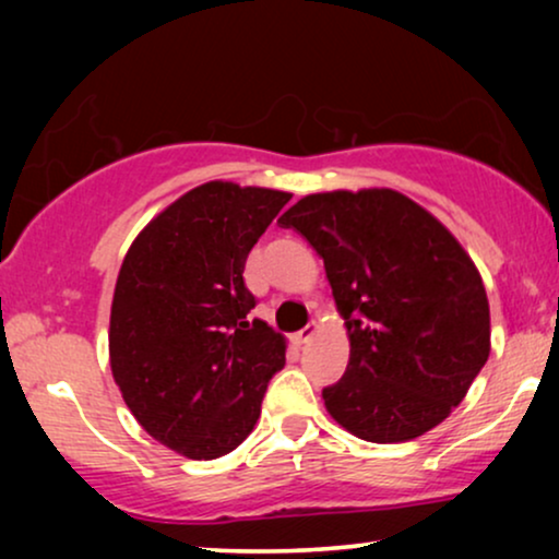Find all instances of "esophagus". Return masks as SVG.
<instances>
[{
    "instance_id": "1",
    "label": "esophagus",
    "mask_w": 559,
    "mask_h": 559,
    "mask_svg": "<svg viewBox=\"0 0 559 559\" xmlns=\"http://www.w3.org/2000/svg\"><path fill=\"white\" fill-rule=\"evenodd\" d=\"M316 331H318V323H316V320H310V323L305 325L302 331L295 335V338H297V343H308V341L312 338V335H316Z\"/></svg>"
}]
</instances>
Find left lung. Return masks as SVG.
Returning a JSON list of instances; mask_svg holds the SVG:
<instances>
[{
    "instance_id": "left-lung-1",
    "label": "left lung",
    "mask_w": 559,
    "mask_h": 559,
    "mask_svg": "<svg viewBox=\"0 0 559 559\" xmlns=\"http://www.w3.org/2000/svg\"><path fill=\"white\" fill-rule=\"evenodd\" d=\"M277 224L318 251L346 320V373L325 409L369 442H407L468 394L491 350L476 264L423 205L389 188L305 195Z\"/></svg>"
}]
</instances>
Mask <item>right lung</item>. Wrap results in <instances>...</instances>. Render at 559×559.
<instances>
[{"label": "right lung", "instance_id": "1", "mask_svg": "<svg viewBox=\"0 0 559 559\" xmlns=\"http://www.w3.org/2000/svg\"><path fill=\"white\" fill-rule=\"evenodd\" d=\"M289 193L213 180L152 218L121 262L109 358L127 407L180 455L213 461L254 430L285 338L249 320L243 264Z\"/></svg>", "mask_w": 559, "mask_h": 559}]
</instances>
